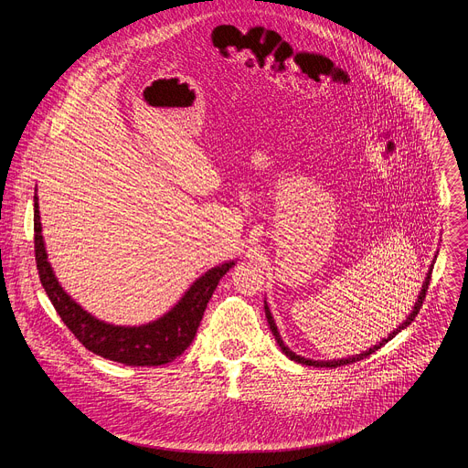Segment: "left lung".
I'll list each match as a JSON object with an SVG mask.
<instances>
[{
	"label": "left lung",
	"mask_w": 468,
	"mask_h": 468,
	"mask_svg": "<svg viewBox=\"0 0 468 468\" xmlns=\"http://www.w3.org/2000/svg\"><path fill=\"white\" fill-rule=\"evenodd\" d=\"M431 271H433V262H431V266H430V271H428V274H426V280H424V283H422V289H420V292H419V296H417V302H415V305H413L411 313L408 314V318H406L402 324H399L396 329H392V331L388 333V337H387V339H381L378 345H374V346H372V348H368L367 352H363V354H356V356H350V357H343V359H329V361H316V359L302 357V356H298L296 352H292V350L283 343V339H282V335H280V331H278V325H276V320H274V316H272V313H271V307H269V303H266V300H264V314H266V320H269V325H271L272 335L276 337V343L280 345L282 352H283L291 361H296V363H300V365H307V367H318V368H322V367L337 368V367L350 365V363H356V361H361V359L368 357L370 354H374L376 350H379L385 343H388L392 337H396L399 331L406 329V327L415 320V316L419 314V311H420V307H422V302H424V298H426L428 285H430V280H431Z\"/></svg>",
	"instance_id": "left-lung-1"
}]
</instances>
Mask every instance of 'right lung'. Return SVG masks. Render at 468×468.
<instances>
[{"label":"right lung","mask_w":468,"mask_h":468,"mask_svg":"<svg viewBox=\"0 0 468 468\" xmlns=\"http://www.w3.org/2000/svg\"><path fill=\"white\" fill-rule=\"evenodd\" d=\"M35 259L40 283L60 320L92 354L129 367H159L181 356L197 331L204 311L222 280L237 261L222 262L199 276L177 303L163 316L141 325H114L92 316L66 292L48 261L42 237L38 196L35 194Z\"/></svg>","instance_id":"right-lung-1"}]
</instances>
